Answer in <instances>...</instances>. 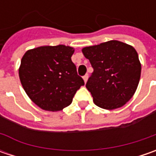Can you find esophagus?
I'll return each instance as SVG.
<instances>
[{"label":"esophagus","instance_id":"1","mask_svg":"<svg viewBox=\"0 0 156 156\" xmlns=\"http://www.w3.org/2000/svg\"><path fill=\"white\" fill-rule=\"evenodd\" d=\"M87 79H88V75H85L83 76V80H84V82H85V83L87 82Z\"/></svg>","mask_w":156,"mask_h":156}]
</instances>
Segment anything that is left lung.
<instances>
[{
    "instance_id": "8db88e82",
    "label": "left lung",
    "mask_w": 156,
    "mask_h": 156,
    "mask_svg": "<svg viewBox=\"0 0 156 156\" xmlns=\"http://www.w3.org/2000/svg\"><path fill=\"white\" fill-rule=\"evenodd\" d=\"M81 51L94 69L86 84L94 103L108 110L126 104L135 94L141 77V65L135 48L112 40Z\"/></svg>"
}]
</instances>
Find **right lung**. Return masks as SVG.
Returning a JSON list of instances; mask_svg holds the SVG:
<instances>
[{"instance_id":"1","label":"right lung","mask_w":156,"mask_h":156,"mask_svg":"<svg viewBox=\"0 0 156 156\" xmlns=\"http://www.w3.org/2000/svg\"><path fill=\"white\" fill-rule=\"evenodd\" d=\"M74 52L69 46H42L27 50L21 58V85L41 109L62 110L72 103L76 91L84 85L71 60Z\"/></svg>"}]
</instances>
